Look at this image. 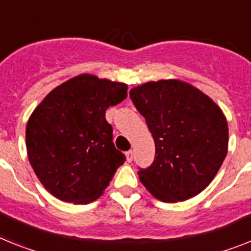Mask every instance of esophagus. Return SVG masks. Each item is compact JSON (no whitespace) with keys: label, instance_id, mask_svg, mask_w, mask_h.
Wrapping results in <instances>:
<instances>
[{"label":"esophagus","instance_id":"1","mask_svg":"<svg viewBox=\"0 0 251 251\" xmlns=\"http://www.w3.org/2000/svg\"><path fill=\"white\" fill-rule=\"evenodd\" d=\"M125 154H126V161H127V162H129V163H130V162L132 161V151H126Z\"/></svg>","mask_w":251,"mask_h":251}]
</instances>
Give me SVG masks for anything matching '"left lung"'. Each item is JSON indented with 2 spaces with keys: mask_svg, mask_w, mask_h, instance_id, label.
<instances>
[{
  "mask_svg": "<svg viewBox=\"0 0 251 251\" xmlns=\"http://www.w3.org/2000/svg\"><path fill=\"white\" fill-rule=\"evenodd\" d=\"M130 98L155 144L151 165L139 168L142 184L166 203L203 191L227 154L228 125L220 107L178 80L143 84L130 90Z\"/></svg>",
  "mask_w": 251,
  "mask_h": 251,
  "instance_id": "left-lung-1",
  "label": "left lung"
}]
</instances>
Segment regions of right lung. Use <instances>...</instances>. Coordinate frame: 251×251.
Here are the masks:
<instances>
[{
  "mask_svg": "<svg viewBox=\"0 0 251 251\" xmlns=\"http://www.w3.org/2000/svg\"><path fill=\"white\" fill-rule=\"evenodd\" d=\"M126 97V84L83 74L52 90L31 113L29 162L52 195L88 204L108 186L125 154L113 144L106 111Z\"/></svg>",
  "mask_w": 251,
  "mask_h": 251,
  "instance_id": "1",
  "label": "right lung"
}]
</instances>
